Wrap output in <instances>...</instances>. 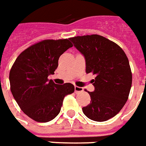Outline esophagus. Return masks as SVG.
Masks as SVG:
<instances>
[{
	"label": "esophagus",
	"instance_id": "1",
	"mask_svg": "<svg viewBox=\"0 0 146 146\" xmlns=\"http://www.w3.org/2000/svg\"><path fill=\"white\" fill-rule=\"evenodd\" d=\"M75 89V93H79V92H82L84 91V88L81 87H78V86H75L74 87Z\"/></svg>",
	"mask_w": 146,
	"mask_h": 146
}]
</instances>
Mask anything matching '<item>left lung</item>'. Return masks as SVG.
Masks as SVG:
<instances>
[{
    "label": "left lung",
    "instance_id": "8db88e82",
    "mask_svg": "<svg viewBox=\"0 0 146 146\" xmlns=\"http://www.w3.org/2000/svg\"><path fill=\"white\" fill-rule=\"evenodd\" d=\"M85 58L86 73H92L95 91L83 107L89 119L102 122L115 116L127 101L132 74L128 58L119 46L97 34L70 38Z\"/></svg>",
    "mask_w": 146,
    "mask_h": 146
}]
</instances>
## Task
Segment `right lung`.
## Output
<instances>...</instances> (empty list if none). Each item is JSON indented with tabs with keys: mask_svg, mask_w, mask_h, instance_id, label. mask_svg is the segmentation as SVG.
<instances>
[{
	"mask_svg": "<svg viewBox=\"0 0 146 146\" xmlns=\"http://www.w3.org/2000/svg\"><path fill=\"white\" fill-rule=\"evenodd\" d=\"M69 39L45 40L21 53L11 67V94L23 113L37 122H48L58 116L65 96L74 92L70 83L56 84L54 74L62 54L72 48Z\"/></svg>",
	"mask_w": 146,
	"mask_h": 146,
	"instance_id": "obj_1",
	"label": "right lung"
}]
</instances>
